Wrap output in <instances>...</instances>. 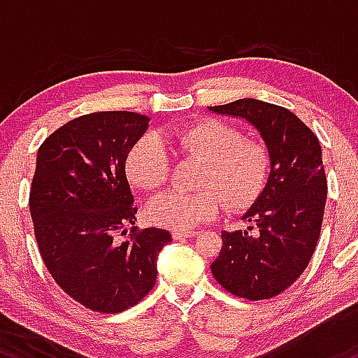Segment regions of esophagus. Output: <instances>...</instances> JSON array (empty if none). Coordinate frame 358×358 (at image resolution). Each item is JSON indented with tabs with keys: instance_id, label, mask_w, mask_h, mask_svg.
Listing matches in <instances>:
<instances>
[{
	"instance_id": "1",
	"label": "esophagus",
	"mask_w": 358,
	"mask_h": 358,
	"mask_svg": "<svg viewBox=\"0 0 358 358\" xmlns=\"http://www.w3.org/2000/svg\"><path fill=\"white\" fill-rule=\"evenodd\" d=\"M199 232L195 231H173L171 232V236H173L175 241H180V239H188V237H193L196 236Z\"/></svg>"
}]
</instances>
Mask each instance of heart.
Returning a JSON list of instances; mask_svg holds the SVG:
<instances>
[{
    "label": "heart",
    "instance_id": "obj_1",
    "mask_svg": "<svg viewBox=\"0 0 358 358\" xmlns=\"http://www.w3.org/2000/svg\"><path fill=\"white\" fill-rule=\"evenodd\" d=\"M163 141L183 153L203 159L205 170L196 193L170 190L146 205V219L159 227L190 231L217 215L224 200L231 210H242L257 199L269 175V153L261 143L248 141L237 127L217 119H205ZM168 155L153 134L143 136L131 148L126 171L131 183L143 190H155L166 182ZM222 199H220V196Z\"/></svg>",
    "mask_w": 358,
    "mask_h": 358
}]
</instances>
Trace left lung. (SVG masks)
<instances>
[{"label": "left lung", "mask_w": 358, "mask_h": 358, "mask_svg": "<svg viewBox=\"0 0 358 358\" xmlns=\"http://www.w3.org/2000/svg\"><path fill=\"white\" fill-rule=\"evenodd\" d=\"M208 110L252 126L271 159L268 182L242 215L254 227L222 232L212 274L236 296L273 298L301 276L318 242L327 202L322 146L313 131L281 106L239 99Z\"/></svg>", "instance_id": "left-lung-1"}]
</instances>
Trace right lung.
<instances>
[{
  "instance_id": "1",
  "label": "right lung",
  "mask_w": 358,
  "mask_h": 358,
  "mask_svg": "<svg viewBox=\"0 0 358 358\" xmlns=\"http://www.w3.org/2000/svg\"><path fill=\"white\" fill-rule=\"evenodd\" d=\"M148 126L150 117L127 110L85 114L36 155L30 213L40 254L57 285L99 313L124 311L150 293L159 250L171 241L163 229L134 227L126 159ZM127 224L131 237L117 243Z\"/></svg>"
}]
</instances>
